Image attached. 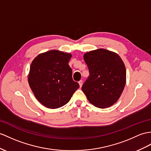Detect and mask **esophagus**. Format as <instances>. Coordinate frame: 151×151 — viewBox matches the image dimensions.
<instances>
[{
  "instance_id": "1",
  "label": "esophagus",
  "mask_w": 151,
  "mask_h": 151,
  "mask_svg": "<svg viewBox=\"0 0 151 151\" xmlns=\"http://www.w3.org/2000/svg\"><path fill=\"white\" fill-rule=\"evenodd\" d=\"M79 86H80V87L81 88V86H82V85H83V81H82V80H81L80 81H79Z\"/></svg>"
}]
</instances>
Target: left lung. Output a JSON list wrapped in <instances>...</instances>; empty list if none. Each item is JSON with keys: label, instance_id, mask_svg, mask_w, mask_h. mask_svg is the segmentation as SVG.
Wrapping results in <instances>:
<instances>
[{"label": "left lung", "instance_id": "left-lung-1", "mask_svg": "<svg viewBox=\"0 0 151 151\" xmlns=\"http://www.w3.org/2000/svg\"><path fill=\"white\" fill-rule=\"evenodd\" d=\"M90 75L82 90L91 104L106 108L116 103L126 83V70L122 59L112 51L99 49L83 56Z\"/></svg>", "mask_w": 151, "mask_h": 151}]
</instances>
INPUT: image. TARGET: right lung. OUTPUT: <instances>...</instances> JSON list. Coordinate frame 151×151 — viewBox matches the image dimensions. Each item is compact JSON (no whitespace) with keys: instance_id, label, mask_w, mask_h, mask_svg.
Here are the masks:
<instances>
[{"instance_id":"1","label":"right lung","mask_w":151,"mask_h":151,"mask_svg":"<svg viewBox=\"0 0 151 151\" xmlns=\"http://www.w3.org/2000/svg\"><path fill=\"white\" fill-rule=\"evenodd\" d=\"M70 53L51 50L38 54L30 66L28 83L36 99L44 106L56 109L68 103L79 88L68 65Z\"/></svg>"}]
</instances>
